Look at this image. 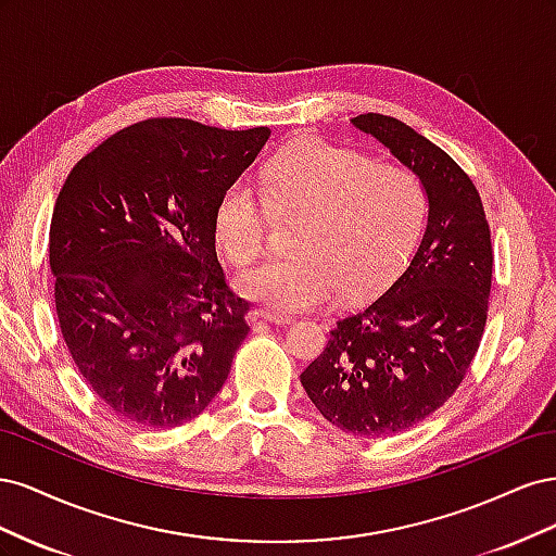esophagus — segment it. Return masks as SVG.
Masks as SVG:
<instances>
[{
    "label": "esophagus",
    "mask_w": 556,
    "mask_h": 556,
    "mask_svg": "<svg viewBox=\"0 0 556 556\" xmlns=\"http://www.w3.org/2000/svg\"><path fill=\"white\" fill-rule=\"evenodd\" d=\"M257 319H264V323L271 325H292L294 319L290 315H278V313H268V311H255Z\"/></svg>",
    "instance_id": "esophagus-1"
}]
</instances>
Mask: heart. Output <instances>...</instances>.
Here are the masks:
<instances>
[{"mask_svg": "<svg viewBox=\"0 0 556 556\" xmlns=\"http://www.w3.org/2000/svg\"><path fill=\"white\" fill-rule=\"evenodd\" d=\"M274 211L304 215L296 255L250 268L239 290L271 311L299 313L329 306L341 292L364 299L384 288L419 239L427 194L406 166L308 137L266 164L262 185L239 178L217 199L215 239L233 266L264 255Z\"/></svg>", "mask_w": 556, "mask_h": 556, "instance_id": "1", "label": "heart"}]
</instances>
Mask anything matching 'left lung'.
Returning <instances> with one entry per match:
<instances>
[{
    "instance_id": "left-lung-1",
    "label": "left lung",
    "mask_w": 556,
    "mask_h": 556,
    "mask_svg": "<svg viewBox=\"0 0 556 556\" xmlns=\"http://www.w3.org/2000/svg\"><path fill=\"white\" fill-rule=\"evenodd\" d=\"M352 125L422 180L427 229L390 290L336 323L301 384L331 425L382 439L422 422L466 378L486 323L494 255L476 185L445 150L390 115L364 113Z\"/></svg>"
}]
</instances>
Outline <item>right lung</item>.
Returning a JSON list of instances; mask_svg holds the SVG:
<instances>
[{
    "label": "right lung",
    "mask_w": 556,
    "mask_h": 556,
    "mask_svg": "<svg viewBox=\"0 0 556 556\" xmlns=\"http://www.w3.org/2000/svg\"><path fill=\"white\" fill-rule=\"evenodd\" d=\"M268 134L150 117L62 185L48 243L62 339L125 422L174 429L223 390L250 304L225 280L213 215Z\"/></svg>",
    "instance_id": "1"
}]
</instances>
